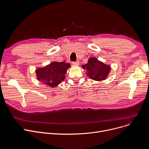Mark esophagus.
<instances>
[{
	"label": "esophagus",
	"mask_w": 149,
	"mask_h": 149,
	"mask_svg": "<svg viewBox=\"0 0 149 149\" xmlns=\"http://www.w3.org/2000/svg\"><path fill=\"white\" fill-rule=\"evenodd\" d=\"M72 65H74V66H77V65H79V62L78 61H77V62H72Z\"/></svg>",
	"instance_id": "1"
}]
</instances>
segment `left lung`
<instances>
[{
	"label": "left lung",
	"instance_id": "obj_1",
	"mask_svg": "<svg viewBox=\"0 0 149 149\" xmlns=\"http://www.w3.org/2000/svg\"><path fill=\"white\" fill-rule=\"evenodd\" d=\"M87 70V75L91 79L96 81L105 80L110 72L109 65L98 61L95 57H91L88 60L87 63L82 66Z\"/></svg>",
	"mask_w": 149,
	"mask_h": 149
}]
</instances>
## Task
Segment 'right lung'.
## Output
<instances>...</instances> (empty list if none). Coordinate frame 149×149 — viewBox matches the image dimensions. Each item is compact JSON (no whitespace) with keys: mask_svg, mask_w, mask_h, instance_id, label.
<instances>
[{"mask_svg":"<svg viewBox=\"0 0 149 149\" xmlns=\"http://www.w3.org/2000/svg\"><path fill=\"white\" fill-rule=\"evenodd\" d=\"M70 67V65L65 62H53L44 68L36 69L37 79L47 86L56 87L64 80L67 70Z\"/></svg>","mask_w":149,"mask_h":149,"instance_id":"add662e5","label":"right lung"}]
</instances>
